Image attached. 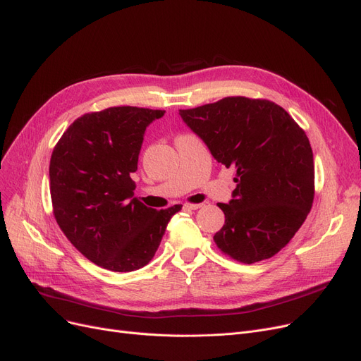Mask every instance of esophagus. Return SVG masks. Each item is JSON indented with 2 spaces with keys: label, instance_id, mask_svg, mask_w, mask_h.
I'll use <instances>...</instances> for the list:
<instances>
[{
  "label": "esophagus",
  "instance_id": "1",
  "mask_svg": "<svg viewBox=\"0 0 361 361\" xmlns=\"http://www.w3.org/2000/svg\"><path fill=\"white\" fill-rule=\"evenodd\" d=\"M184 208H185V209H193V211H196V209L202 208V203H184Z\"/></svg>",
  "mask_w": 361,
  "mask_h": 361
}]
</instances>
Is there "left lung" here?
Segmentation results:
<instances>
[{
  "instance_id": "left-lung-1",
  "label": "left lung",
  "mask_w": 361,
  "mask_h": 361,
  "mask_svg": "<svg viewBox=\"0 0 361 361\" xmlns=\"http://www.w3.org/2000/svg\"><path fill=\"white\" fill-rule=\"evenodd\" d=\"M214 158L236 169L230 203L214 242L245 264L271 258L300 230L314 200V161L305 131L274 102L224 97L180 109Z\"/></svg>"
}]
</instances>
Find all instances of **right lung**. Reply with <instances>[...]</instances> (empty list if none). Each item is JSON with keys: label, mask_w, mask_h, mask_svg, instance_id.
I'll return each mask as SVG.
<instances>
[{"label": "right lung", "mask_w": 361, "mask_h": 361, "mask_svg": "<svg viewBox=\"0 0 361 361\" xmlns=\"http://www.w3.org/2000/svg\"><path fill=\"white\" fill-rule=\"evenodd\" d=\"M165 111L107 107L75 119L50 159L53 214L68 240L91 262L128 273L158 250L174 205L156 211L134 197L138 153L147 125Z\"/></svg>", "instance_id": "obj_1"}]
</instances>
